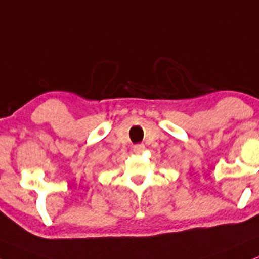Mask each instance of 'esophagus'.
<instances>
[{"label":"esophagus","instance_id":"esophagus-1","mask_svg":"<svg viewBox=\"0 0 259 259\" xmlns=\"http://www.w3.org/2000/svg\"><path fill=\"white\" fill-rule=\"evenodd\" d=\"M133 150H134V153L141 154L143 152V150H145V146H143V145H136V146L133 147Z\"/></svg>","mask_w":259,"mask_h":259}]
</instances>
